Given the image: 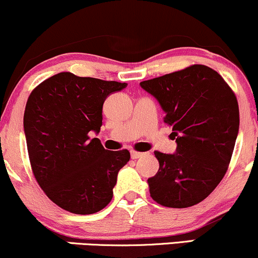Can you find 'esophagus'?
Instances as JSON below:
<instances>
[{
	"instance_id": "esophagus-1",
	"label": "esophagus",
	"mask_w": 258,
	"mask_h": 258,
	"mask_svg": "<svg viewBox=\"0 0 258 258\" xmlns=\"http://www.w3.org/2000/svg\"><path fill=\"white\" fill-rule=\"evenodd\" d=\"M144 155V153H138V152H131V158L132 159H139Z\"/></svg>"
}]
</instances>
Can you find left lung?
<instances>
[{
    "instance_id": "obj_1",
    "label": "left lung",
    "mask_w": 258,
    "mask_h": 258,
    "mask_svg": "<svg viewBox=\"0 0 258 258\" xmlns=\"http://www.w3.org/2000/svg\"><path fill=\"white\" fill-rule=\"evenodd\" d=\"M172 127L173 154L155 152L159 171L148 179L150 197L184 209L206 199L227 172L239 132L235 94L217 72L195 64L141 82Z\"/></svg>"
}]
</instances>
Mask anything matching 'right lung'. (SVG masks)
Segmentation results:
<instances>
[{"label":"right lung","instance_id":"add662e5","mask_svg":"<svg viewBox=\"0 0 258 258\" xmlns=\"http://www.w3.org/2000/svg\"><path fill=\"white\" fill-rule=\"evenodd\" d=\"M127 84L59 73L31 92L24 133L35 178L59 207L76 215L100 211L112 199L128 150L110 152L98 138L106 97Z\"/></svg>","mask_w":258,"mask_h":258}]
</instances>
